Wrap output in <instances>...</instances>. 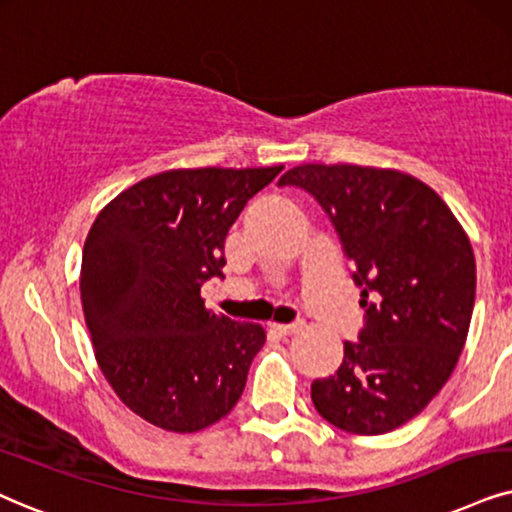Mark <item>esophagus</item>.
I'll return each instance as SVG.
<instances>
[{
  "label": "esophagus",
  "mask_w": 512,
  "mask_h": 512,
  "mask_svg": "<svg viewBox=\"0 0 512 512\" xmlns=\"http://www.w3.org/2000/svg\"><path fill=\"white\" fill-rule=\"evenodd\" d=\"M304 328L302 321H295V323H271V331L278 333V335H295L300 333Z\"/></svg>",
  "instance_id": "34e87169"
}]
</instances>
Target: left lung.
Masks as SVG:
<instances>
[{
    "mask_svg": "<svg viewBox=\"0 0 512 512\" xmlns=\"http://www.w3.org/2000/svg\"><path fill=\"white\" fill-rule=\"evenodd\" d=\"M278 186L326 212L361 288L364 328L312 401L335 428L385 435L418 416L461 357L475 307V255L423 181L359 165H300Z\"/></svg>",
    "mask_w": 512,
    "mask_h": 512,
    "instance_id": "obj_1",
    "label": "left lung"
}]
</instances>
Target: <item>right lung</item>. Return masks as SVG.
Listing matches in <instances>:
<instances>
[{
	"label": "right lung",
	"instance_id": "1",
	"mask_svg": "<svg viewBox=\"0 0 512 512\" xmlns=\"http://www.w3.org/2000/svg\"><path fill=\"white\" fill-rule=\"evenodd\" d=\"M278 167L170 170L129 186L96 217L82 250L80 293L96 361L137 416L198 432L241 399L264 328L205 309L222 278L224 241Z\"/></svg>",
	"mask_w": 512,
	"mask_h": 512
}]
</instances>
